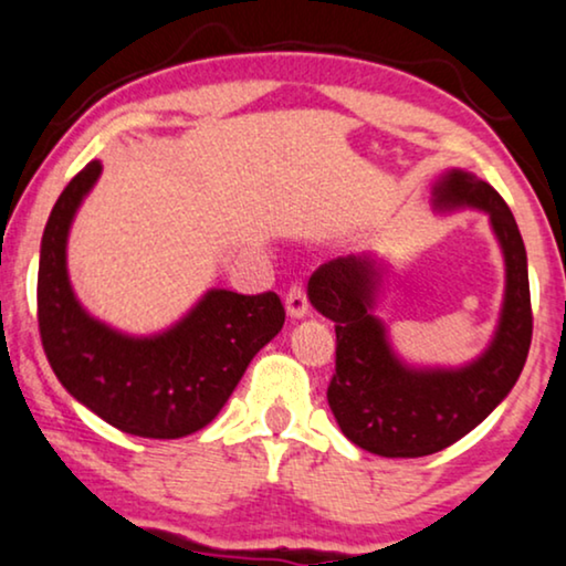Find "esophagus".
Masks as SVG:
<instances>
[{"instance_id":"34e87169","label":"esophagus","mask_w":566,"mask_h":566,"mask_svg":"<svg viewBox=\"0 0 566 566\" xmlns=\"http://www.w3.org/2000/svg\"><path fill=\"white\" fill-rule=\"evenodd\" d=\"M307 307H311V303H307V290L303 282H292L290 290H287V313L292 318H303L307 313Z\"/></svg>"}]
</instances>
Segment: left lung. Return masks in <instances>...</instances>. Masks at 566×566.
<instances>
[{"mask_svg":"<svg viewBox=\"0 0 566 566\" xmlns=\"http://www.w3.org/2000/svg\"><path fill=\"white\" fill-rule=\"evenodd\" d=\"M436 203L489 211L504 248L506 297L493 345L460 370H410L391 355L374 313L378 271L366 259H336L313 271L307 295L334 321L336 366L326 399L349 441L381 457H426L452 447L491 415L522 374L533 339L525 242L510 206L468 171L436 188Z\"/></svg>","mask_w":566,"mask_h":566,"instance_id":"left-lung-1","label":"left lung"}]
</instances>
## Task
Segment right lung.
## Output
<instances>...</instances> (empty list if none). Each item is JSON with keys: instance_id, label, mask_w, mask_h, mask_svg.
Instances as JSON below:
<instances>
[{"instance_id": "obj_1", "label": "right lung", "mask_w": 566, "mask_h": 566, "mask_svg": "<svg viewBox=\"0 0 566 566\" xmlns=\"http://www.w3.org/2000/svg\"><path fill=\"white\" fill-rule=\"evenodd\" d=\"M102 175L91 161L56 198L39 261V334L64 389L106 423L143 439H182L217 418L253 355L284 326L276 292L211 290L167 334L133 339L93 321L70 290V221Z\"/></svg>"}]
</instances>
